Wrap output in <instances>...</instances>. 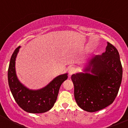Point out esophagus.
Instances as JSON below:
<instances>
[{"mask_svg":"<svg viewBox=\"0 0 128 128\" xmlns=\"http://www.w3.org/2000/svg\"><path fill=\"white\" fill-rule=\"evenodd\" d=\"M76 72V68L74 67H70L68 69V74H69V75H72L73 74H74Z\"/></svg>","mask_w":128,"mask_h":128,"instance_id":"34e87169","label":"esophagus"}]
</instances>
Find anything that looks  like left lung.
<instances>
[{"label": "left lung", "instance_id": "obj_1", "mask_svg": "<svg viewBox=\"0 0 128 128\" xmlns=\"http://www.w3.org/2000/svg\"><path fill=\"white\" fill-rule=\"evenodd\" d=\"M106 51L92 59L85 70L71 77L74 98L78 106L88 112H95L110 105L119 90L122 66L117 49L108 42ZM92 68H91V67Z\"/></svg>", "mask_w": 128, "mask_h": 128}]
</instances>
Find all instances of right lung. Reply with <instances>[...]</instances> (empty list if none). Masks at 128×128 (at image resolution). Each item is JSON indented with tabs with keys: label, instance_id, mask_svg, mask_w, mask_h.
Segmentation results:
<instances>
[{
	"label": "right lung",
	"instance_id": "1",
	"mask_svg": "<svg viewBox=\"0 0 128 128\" xmlns=\"http://www.w3.org/2000/svg\"><path fill=\"white\" fill-rule=\"evenodd\" d=\"M20 47L13 52L8 72V83L14 100L20 108L32 114H41L50 110L56 101L61 85L68 78L67 74L56 77L44 88L30 90L22 84L15 72V60Z\"/></svg>",
	"mask_w": 128,
	"mask_h": 128
}]
</instances>
